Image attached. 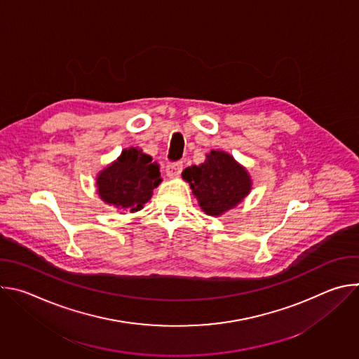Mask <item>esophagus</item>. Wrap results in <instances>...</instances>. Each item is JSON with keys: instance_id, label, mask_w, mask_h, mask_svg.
<instances>
[{"instance_id": "esophagus-1", "label": "esophagus", "mask_w": 359, "mask_h": 359, "mask_svg": "<svg viewBox=\"0 0 359 359\" xmlns=\"http://www.w3.org/2000/svg\"><path fill=\"white\" fill-rule=\"evenodd\" d=\"M182 170H183V163L182 162H170L166 166V173L170 177H177L182 173Z\"/></svg>"}]
</instances>
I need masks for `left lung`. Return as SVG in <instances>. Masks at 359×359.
Masks as SVG:
<instances>
[{
	"instance_id": "left-lung-1",
	"label": "left lung",
	"mask_w": 359,
	"mask_h": 359,
	"mask_svg": "<svg viewBox=\"0 0 359 359\" xmlns=\"http://www.w3.org/2000/svg\"><path fill=\"white\" fill-rule=\"evenodd\" d=\"M182 176L209 216H220L236 208L251 189L245 169L222 150H212L206 162L184 169Z\"/></svg>"
}]
</instances>
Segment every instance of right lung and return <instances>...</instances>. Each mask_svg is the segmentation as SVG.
Returning a JSON list of instances; mask_svg holds the SVG:
<instances>
[{
    "instance_id": "add662e5",
    "label": "right lung",
    "mask_w": 359,
    "mask_h": 359,
    "mask_svg": "<svg viewBox=\"0 0 359 359\" xmlns=\"http://www.w3.org/2000/svg\"><path fill=\"white\" fill-rule=\"evenodd\" d=\"M161 166L137 147L125 149L116 162L102 170L96 179L97 193L105 203L137 212L158 187Z\"/></svg>"
}]
</instances>
